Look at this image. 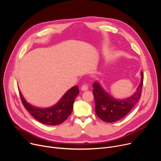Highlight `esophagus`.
I'll return each instance as SVG.
<instances>
[{
	"label": "esophagus",
	"instance_id": "esophagus-1",
	"mask_svg": "<svg viewBox=\"0 0 161 161\" xmlns=\"http://www.w3.org/2000/svg\"><path fill=\"white\" fill-rule=\"evenodd\" d=\"M81 89L83 91H87L88 89V86L87 85H86V84H85V85H83L81 86Z\"/></svg>",
	"mask_w": 161,
	"mask_h": 161
}]
</instances>
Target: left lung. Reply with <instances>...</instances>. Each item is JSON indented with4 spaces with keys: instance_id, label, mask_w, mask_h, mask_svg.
I'll use <instances>...</instances> for the list:
<instances>
[{
    "instance_id": "obj_1",
    "label": "left lung",
    "mask_w": 161,
    "mask_h": 161,
    "mask_svg": "<svg viewBox=\"0 0 161 161\" xmlns=\"http://www.w3.org/2000/svg\"><path fill=\"white\" fill-rule=\"evenodd\" d=\"M141 81L134 95L125 99L115 98L101 86L99 82L95 81L93 87V95L95 103V112L97 116L107 123H113L120 120L127 115L136 105L141 97L143 74L141 72Z\"/></svg>"
}]
</instances>
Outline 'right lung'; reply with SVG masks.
<instances>
[{
	"label": "right lung",
	"mask_w": 161,
	"mask_h": 161,
	"mask_svg": "<svg viewBox=\"0 0 161 161\" xmlns=\"http://www.w3.org/2000/svg\"><path fill=\"white\" fill-rule=\"evenodd\" d=\"M79 92L78 87L75 86L67 91L56 104L49 108H41L27 103L19 90L22 103L27 110L36 120L49 125H58L67 119L72 112L74 101Z\"/></svg>",
	"instance_id": "obj_1"
}]
</instances>
